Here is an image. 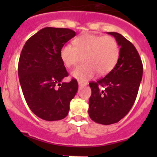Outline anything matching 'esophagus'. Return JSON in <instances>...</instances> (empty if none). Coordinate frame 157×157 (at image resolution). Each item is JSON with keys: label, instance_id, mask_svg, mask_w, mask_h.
<instances>
[{"label": "esophagus", "instance_id": "obj_1", "mask_svg": "<svg viewBox=\"0 0 157 157\" xmlns=\"http://www.w3.org/2000/svg\"><path fill=\"white\" fill-rule=\"evenodd\" d=\"M78 85H79V86H80V87H83V86H86V83H78Z\"/></svg>", "mask_w": 157, "mask_h": 157}]
</instances>
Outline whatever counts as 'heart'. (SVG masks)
Returning <instances> with one entry per match:
<instances>
[{"label": "heart", "instance_id": "b5f03b06", "mask_svg": "<svg viewBox=\"0 0 157 157\" xmlns=\"http://www.w3.org/2000/svg\"><path fill=\"white\" fill-rule=\"evenodd\" d=\"M75 46L66 44L60 49V57L67 67L76 65L83 56L85 64L78 66L71 76L80 82H86L96 76L109 74L116 65L120 50L116 39L110 36H101L85 33L74 40Z\"/></svg>", "mask_w": 157, "mask_h": 157}]
</instances>
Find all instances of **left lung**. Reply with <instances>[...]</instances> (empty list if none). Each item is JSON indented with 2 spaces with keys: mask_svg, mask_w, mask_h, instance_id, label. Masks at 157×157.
<instances>
[{
  "mask_svg": "<svg viewBox=\"0 0 157 157\" xmlns=\"http://www.w3.org/2000/svg\"><path fill=\"white\" fill-rule=\"evenodd\" d=\"M108 34L115 37L120 47L118 61L105 77L89 83L92 90L89 115L93 121L105 125L118 122L129 112L143 76L141 59L134 45L119 33Z\"/></svg>",
  "mask_w": 157,
  "mask_h": 157,
  "instance_id": "1",
  "label": "left lung"
}]
</instances>
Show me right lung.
<instances>
[{"mask_svg":"<svg viewBox=\"0 0 157 157\" xmlns=\"http://www.w3.org/2000/svg\"><path fill=\"white\" fill-rule=\"evenodd\" d=\"M75 36L70 29L43 28L26 41L20 54L18 75L23 96L32 112L45 121L65 118L78 90L75 79L62 82L68 73L60 57L61 47Z\"/></svg>","mask_w":157,"mask_h":157,"instance_id":"obj_1","label":"right lung"}]
</instances>
